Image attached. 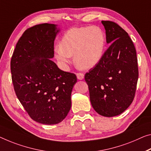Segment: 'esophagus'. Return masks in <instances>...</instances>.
<instances>
[{
    "label": "esophagus",
    "mask_w": 151,
    "mask_h": 151,
    "mask_svg": "<svg viewBox=\"0 0 151 151\" xmlns=\"http://www.w3.org/2000/svg\"><path fill=\"white\" fill-rule=\"evenodd\" d=\"M76 75H77V78L78 80H83V77H84V75H83V73H80V72H78L76 73Z\"/></svg>",
    "instance_id": "obj_1"
}]
</instances>
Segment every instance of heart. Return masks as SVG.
I'll list each match as a JSON object with an SVG mask.
<instances>
[{"label":"heart","instance_id":"1","mask_svg":"<svg viewBox=\"0 0 151 151\" xmlns=\"http://www.w3.org/2000/svg\"><path fill=\"white\" fill-rule=\"evenodd\" d=\"M105 44V35L100 27H73L65 33L60 45L55 46V56L63 69L72 61V55L80 68L90 69L102 59Z\"/></svg>","mask_w":151,"mask_h":151}]
</instances>
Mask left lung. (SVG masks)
Here are the masks:
<instances>
[{
  "mask_svg": "<svg viewBox=\"0 0 151 151\" xmlns=\"http://www.w3.org/2000/svg\"><path fill=\"white\" fill-rule=\"evenodd\" d=\"M106 42L103 58L85 74L91 105L104 117L121 114L134 99L138 79V59L128 34L116 23L102 21Z\"/></svg>",
  "mask_w": 151,
  "mask_h": 151,
  "instance_id": "1",
  "label": "left lung"
}]
</instances>
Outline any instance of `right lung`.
Listing matches in <instances>:
<instances>
[{
    "label": "right lung",
    "mask_w": 151,
    "mask_h": 151,
    "mask_svg": "<svg viewBox=\"0 0 151 151\" xmlns=\"http://www.w3.org/2000/svg\"><path fill=\"white\" fill-rule=\"evenodd\" d=\"M56 25L42 24L27 28L20 37L11 60L16 96L32 119L57 124L68 115L76 74L62 71L54 57Z\"/></svg>",
    "instance_id": "right-lung-1"
}]
</instances>
